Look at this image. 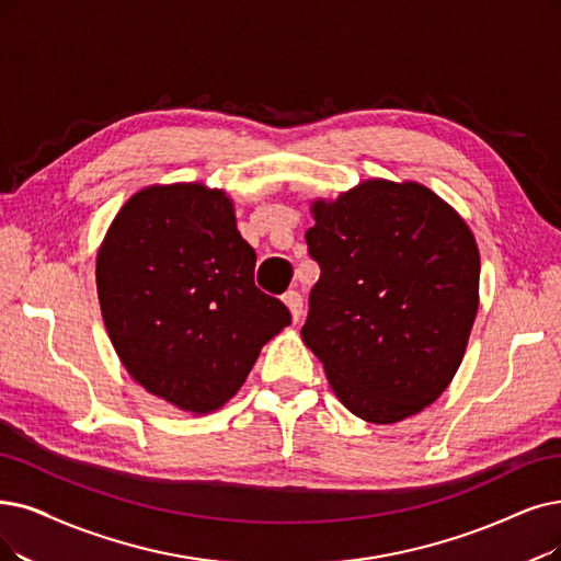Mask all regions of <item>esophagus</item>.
Listing matches in <instances>:
<instances>
[{"label":"esophagus","mask_w":561,"mask_h":561,"mask_svg":"<svg viewBox=\"0 0 561 561\" xmlns=\"http://www.w3.org/2000/svg\"><path fill=\"white\" fill-rule=\"evenodd\" d=\"M283 301H285V306L289 308V312H293V320L299 322V320H301V310H304V299H301V295L297 293V289H289V293L283 295Z\"/></svg>","instance_id":"obj_1"}]
</instances>
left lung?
Masks as SVG:
<instances>
[{
    "mask_svg": "<svg viewBox=\"0 0 561 561\" xmlns=\"http://www.w3.org/2000/svg\"><path fill=\"white\" fill-rule=\"evenodd\" d=\"M320 280L304 343L358 419L396 423L435 402L462 362L479 310L472 230L439 195L387 179L310 205Z\"/></svg>",
    "mask_w": 561,
    "mask_h": 561,
    "instance_id": "1",
    "label": "left lung"
}]
</instances>
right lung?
<instances>
[{"instance_id": "right-lung-1", "label": "right lung", "mask_w": 561, "mask_h": 561, "mask_svg": "<svg viewBox=\"0 0 561 561\" xmlns=\"http://www.w3.org/2000/svg\"><path fill=\"white\" fill-rule=\"evenodd\" d=\"M255 260L222 191L153 184L133 195L96 257L103 322L128 375L184 412L226 405L293 322L255 287Z\"/></svg>"}]
</instances>
